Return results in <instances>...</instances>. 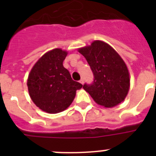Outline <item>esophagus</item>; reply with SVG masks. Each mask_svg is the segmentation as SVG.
<instances>
[{
    "instance_id": "1",
    "label": "esophagus",
    "mask_w": 156,
    "mask_h": 156,
    "mask_svg": "<svg viewBox=\"0 0 156 156\" xmlns=\"http://www.w3.org/2000/svg\"><path fill=\"white\" fill-rule=\"evenodd\" d=\"M80 83H82V84H83V83H84V80H83V78L80 79Z\"/></svg>"
}]
</instances>
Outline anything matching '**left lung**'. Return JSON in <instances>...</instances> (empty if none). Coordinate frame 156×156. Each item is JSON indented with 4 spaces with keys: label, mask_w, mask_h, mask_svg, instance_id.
<instances>
[{
    "label": "left lung",
    "mask_w": 156,
    "mask_h": 156,
    "mask_svg": "<svg viewBox=\"0 0 156 156\" xmlns=\"http://www.w3.org/2000/svg\"><path fill=\"white\" fill-rule=\"evenodd\" d=\"M94 75L91 83L83 88L96 103L113 107L124 100L129 88L127 67L120 56L106 43L95 41L89 47L79 49Z\"/></svg>",
    "instance_id": "obj_1"
}]
</instances>
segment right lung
I'll return each mask as SVG.
<instances>
[{"label": "right lung", "mask_w": 156, "mask_h": 156, "mask_svg": "<svg viewBox=\"0 0 156 156\" xmlns=\"http://www.w3.org/2000/svg\"><path fill=\"white\" fill-rule=\"evenodd\" d=\"M67 52L56 48L42 56L32 69L27 81L34 104L48 113L64 111L72 104L76 91L83 87L74 81L63 62Z\"/></svg>", "instance_id": "obj_1"}]
</instances>
